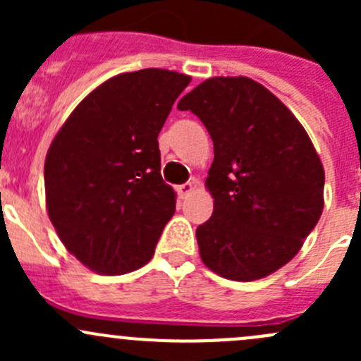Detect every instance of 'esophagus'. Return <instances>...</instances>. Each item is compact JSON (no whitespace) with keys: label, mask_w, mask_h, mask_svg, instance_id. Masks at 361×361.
Listing matches in <instances>:
<instances>
[{"label":"esophagus","mask_w":361,"mask_h":361,"mask_svg":"<svg viewBox=\"0 0 361 361\" xmlns=\"http://www.w3.org/2000/svg\"><path fill=\"white\" fill-rule=\"evenodd\" d=\"M192 190H194V185L192 183L180 185V187H178V195H180V199H185L192 194Z\"/></svg>","instance_id":"1"}]
</instances>
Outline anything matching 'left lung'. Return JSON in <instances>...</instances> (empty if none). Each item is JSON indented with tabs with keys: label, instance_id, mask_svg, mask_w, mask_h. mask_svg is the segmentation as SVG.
<instances>
[{
	"label": "left lung",
	"instance_id": "1",
	"mask_svg": "<svg viewBox=\"0 0 361 361\" xmlns=\"http://www.w3.org/2000/svg\"><path fill=\"white\" fill-rule=\"evenodd\" d=\"M213 140L206 187L213 214L199 225L207 269L234 281L288 264L323 211L325 171L295 115L246 76H214L181 97Z\"/></svg>",
	"mask_w": 361,
	"mask_h": 361
}]
</instances>
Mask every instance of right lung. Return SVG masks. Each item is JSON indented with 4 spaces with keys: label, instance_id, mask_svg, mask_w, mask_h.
Wrapping results in <instances>:
<instances>
[{
    "label": "right lung",
    "instance_id": "right-lung-1",
    "mask_svg": "<svg viewBox=\"0 0 361 361\" xmlns=\"http://www.w3.org/2000/svg\"><path fill=\"white\" fill-rule=\"evenodd\" d=\"M190 76L148 68L94 89L61 127L45 159L47 211L71 255L99 274L154 257L176 194L160 176L159 133Z\"/></svg>",
    "mask_w": 361,
    "mask_h": 361
}]
</instances>
